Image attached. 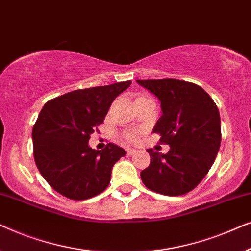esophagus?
Returning <instances> with one entry per match:
<instances>
[{
    "mask_svg": "<svg viewBox=\"0 0 251 251\" xmlns=\"http://www.w3.org/2000/svg\"><path fill=\"white\" fill-rule=\"evenodd\" d=\"M135 153H136V150L132 149V147H128V149H126V154H128L129 156H132Z\"/></svg>",
    "mask_w": 251,
    "mask_h": 251,
    "instance_id": "34e87169",
    "label": "esophagus"
}]
</instances>
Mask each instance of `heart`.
<instances>
[{"label":"heart","instance_id":"heart-1","mask_svg":"<svg viewBox=\"0 0 251 251\" xmlns=\"http://www.w3.org/2000/svg\"><path fill=\"white\" fill-rule=\"evenodd\" d=\"M126 138H128L129 140H135L137 138V132L135 131H130L126 133Z\"/></svg>","mask_w":251,"mask_h":251}]
</instances>
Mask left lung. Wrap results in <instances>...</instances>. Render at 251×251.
Here are the masks:
<instances>
[{"label":"left lung","instance_id":"obj_1","mask_svg":"<svg viewBox=\"0 0 251 251\" xmlns=\"http://www.w3.org/2000/svg\"><path fill=\"white\" fill-rule=\"evenodd\" d=\"M161 102L162 115L153 132L170 146L161 154L147 150L150 166L140 173L156 193L177 197L197 187L208 174L221 146V116L210 96L199 85L175 78L137 80Z\"/></svg>","mask_w":251,"mask_h":251}]
</instances>
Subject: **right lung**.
Masks as SVG:
<instances>
[{
  "label": "right lung",
  "mask_w": 251,
  "mask_h": 251,
  "mask_svg": "<svg viewBox=\"0 0 251 251\" xmlns=\"http://www.w3.org/2000/svg\"><path fill=\"white\" fill-rule=\"evenodd\" d=\"M131 81L74 90L51 99L33 126L34 160L44 179L72 200L100 194L111 181L112 168L126 152L109 143L89 146L90 135L104 122L109 106Z\"/></svg>",
  "instance_id": "1"
}]
</instances>
